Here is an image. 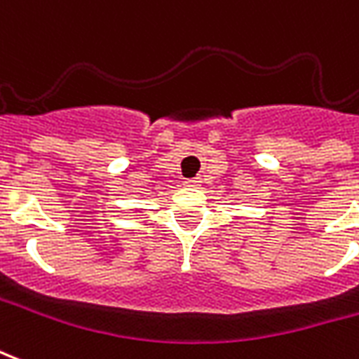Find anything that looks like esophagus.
I'll return each mask as SVG.
<instances>
[{
    "mask_svg": "<svg viewBox=\"0 0 359 359\" xmlns=\"http://www.w3.org/2000/svg\"><path fill=\"white\" fill-rule=\"evenodd\" d=\"M184 182H187L188 187H200L201 180L198 179V177H194V179H187V180H184Z\"/></svg>",
    "mask_w": 359,
    "mask_h": 359,
    "instance_id": "obj_1",
    "label": "esophagus"
}]
</instances>
